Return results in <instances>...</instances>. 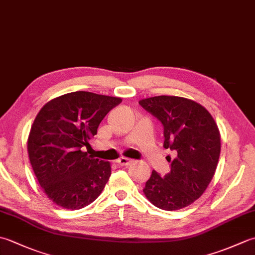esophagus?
<instances>
[{
    "mask_svg": "<svg viewBox=\"0 0 255 255\" xmlns=\"http://www.w3.org/2000/svg\"><path fill=\"white\" fill-rule=\"evenodd\" d=\"M132 162H133V160L128 159V158H124V156H122V158H119V159L117 160V163H118L119 165H123V166H127V165H129V164H131Z\"/></svg>",
    "mask_w": 255,
    "mask_h": 255,
    "instance_id": "esophagus-1",
    "label": "esophagus"
}]
</instances>
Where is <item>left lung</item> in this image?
Listing matches in <instances>:
<instances>
[{
  "instance_id": "1",
  "label": "left lung",
  "mask_w": 255,
  "mask_h": 255,
  "mask_svg": "<svg viewBox=\"0 0 255 255\" xmlns=\"http://www.w3.org/2000/svg\"><path fill=\"white\" fill-rule=\"evenodd\" d=\"M163 125L165 149L174 151L171 171H152L143 193L155 207L177 210L202 196L213 180L220 155V133L213 116L198 103L178 96H154L139 102Z\"/></svg>"
}]
</instances>
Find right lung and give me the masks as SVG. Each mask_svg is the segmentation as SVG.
I'll return each instance as SVG.
<instances>
[{
    "mask_svg": "<svg viewBox=\"0 0 255 255\" xmlns=\"http://www.w3.org/2000/svg\"><path fill=\"white\" fill-rule=\"evenodd\" d=\"M119 97L78 91L48 102L32 124L27 150L35 175L53 203L81 209L93 203L111 176L110 162L88 155L90 140Z\"/></svg>",
    "mask_w": 255,
    "mask_h": 255,
    "instance_id": "right-lung-1",
    "label": "right lung"
}]
</instances>
